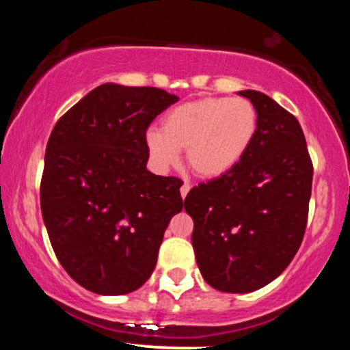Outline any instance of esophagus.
I'll return each instance as SVG.
<instances>
[{
	"mask_svg": "<svg viewBox=\"0 0 350 350\" xmlns=\"http://www.w3.org/2000/svg\"><path fill=\"white\" fill-rule=\"evenodd\" d=\"M189 191H191V186H189V183H184L183 186H180V198L186 199V196L189 194Z\"/></svg>",
	"mask_w": 350,
	"mask_h": 350,
	"instance_id": "1",
	"label": "esophagus"
}]
</instances>
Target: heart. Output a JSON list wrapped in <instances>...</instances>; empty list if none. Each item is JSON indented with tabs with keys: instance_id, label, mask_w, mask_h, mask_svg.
<instances>
[{
	"instance_id": "heart-1",
	"label": "heart",
	"mask_w": 350,
	"mask_h": 350,
	"mask_svg": "<svg viewBox=\"0 0 350 350\" xmlns=\"http://www.w3.org/2000/svg\"><path fill=\"white\" fill-rule=\"evenodd\" d=\"M258 115L250 100L207 97L171 108L163 116V130L144 135L148 156L158 171L178 164L186 150L189 167L204 179L222 178L250 150Z\"/></svg>"
}]
</instances>
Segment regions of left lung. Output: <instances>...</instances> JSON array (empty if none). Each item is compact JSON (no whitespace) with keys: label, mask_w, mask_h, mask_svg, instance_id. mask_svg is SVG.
Masks as SVG:
<instances>
[{"label":"left lung","mask_w":350,"mask_h":350,"mask_svg":"<svg viewBox=\"0 0 350 350\" xmlns=\"http://www.w3.org/2000/svg\"><path fill=\"white\" fill-rule=\"evenodd\" d=\"M258 115L245 158L192 187L184 208L202 278L224 293H252L278 278L303 242L312 164L298 120L275 100L242 90Z\"/></svg>","instance_id":"8db88e82"}]
</instances>
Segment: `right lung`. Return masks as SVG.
Wrapping results in <instances>:
<instances>
[{"mask_svg":"<svg viewBox=\"0 0 350 350\" xmlns=\"http://www.w3.org/2000/svg\"><path fill=\"white\" fill-rule=\"evenodd\" d=\"M179 100L154 87L103 83L55 123L44 158L41 211L64 270L85 290H138L164 230L183 211L178 178L146 170L144 135Z\"/></svg>","mask_w":350,"mask_h":350,"instance_id":"1","label":"right lung"}]
</instances>
